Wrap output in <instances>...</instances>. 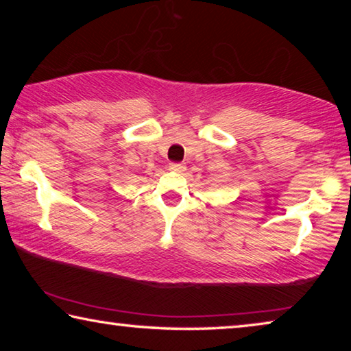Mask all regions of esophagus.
<instances>
[{"label": "esophagus", "instance_id": "1", "mask_svg": "<svg viewBox=\"0 0 351 351\" xmlns=\"http://www.w3.org/2000/svg\"><path fill=\"white\" fill-rule=\"evenodd\" d=\"M170 170H173V171H184V170H186V165H184L182 162H171V164H170Z\"/></svg>", "mask_w": 351, "mask_h": 351}]
</instances>
